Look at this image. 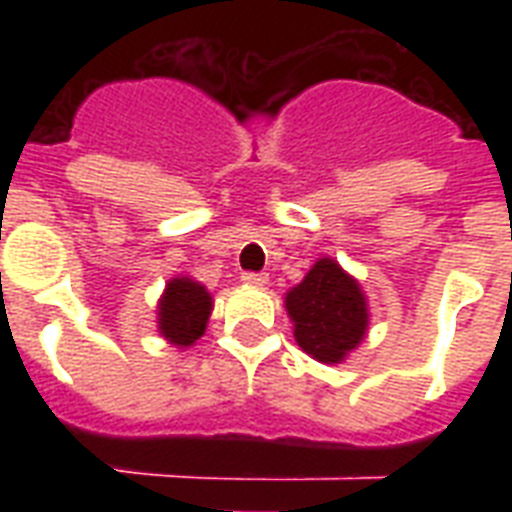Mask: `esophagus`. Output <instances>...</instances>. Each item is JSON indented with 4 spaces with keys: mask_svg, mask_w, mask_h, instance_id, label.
I'll list each match as a JSON object with an SVG mask.
<instances>
[{
    "mask_svg": "<svg viewBox=\"0 0 512 512\" xmlns=\"http://www.w3.org/2000/svg\"><path fill=\"white\" fill-rule=\"evenodd\" d=\"M241 281H244V284H247V287H265V284H268V273H244V276H241Z\"/></svg>",
    "mask_w": 512,
    "mask_h": 512,
    "instance_id": "1",
    "label": "esophagus"
}]
</instances>
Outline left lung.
<instances>
[{"mask_svg":"<svg viewBox=\"0 0 512 512\" xmlns=\"http://www.w3.org/2000/svg\"><path fill=\"white\" fill-rule=\"evenodd\" d=\"M297 345L321 364H340L369 329V308L358 281L332 257L316 260L284 297Z\"/></svg>","mask_w":512,"mask_h":512,"instance_id":"1","label":"left lung"}]
</instances>
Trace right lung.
I'll list each match as a JSON object with an SVG mask.
<instances>
[{
  "label": "right lung",
  "mask_w": 512,
  "mask_h": 512,
  "mask_svg": "<svg viewBox=\"0 0 512 512\" xmlns=\"http://www.w3.org/2000/svg\"><path fill=\"white\" fill-rule=\"evenodd\" d=\"M156 313H159V332L164 340L177 348H188L207 329L212 295L199 281L188 279V276H175L167 281Z\"/></svg>",
  "instance_id": "add662e5"
}]
</instances>
